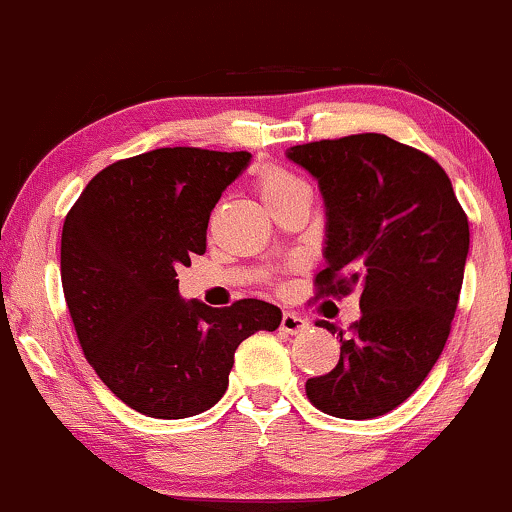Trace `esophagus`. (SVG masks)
<instances>
[{
  "mask_svg": "<svg viewBox=\"0 0 512 512\" xmlns=\"http://www.w3.org/2000/svg\"><path fill=\"white\" fill-rule=\"evenodd\" d=\"M306 328H309V321H306V318H302L299 314H292V311H285V314H282V321H280L282 333L299 335L304 333Z\"/></svg>",
  "mask_w": 512,
  "mask_h": 512,
  "instance_id": "obj_1",
  "label": "esophagus"
}]
</instances>
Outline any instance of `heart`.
Here are the masks:
<instances>
[{"label":"heart","instance_id":"b5f03b06","mask_svg":"<svg viewBox=\"0 0 512 512\" xmlns=\"http://www.w3.org/2000/svg\"><path fill=\"white\" fill-rule=\"evenodd\" d=\"M299 186H304L302 179L297 177V174L282 170V167H263L261 172H258L256 177V191L258 196H261V201L268 206H273L275 201H280V198L290 196L292 191H297Z\"/></svg>","mask_w":512,"mask_h":512}]
</instances>
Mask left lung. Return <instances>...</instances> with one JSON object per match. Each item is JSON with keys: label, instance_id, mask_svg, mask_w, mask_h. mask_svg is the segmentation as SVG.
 Instances as JSON below:
<instances>
[{"label": "left lung", "instance_id": "obj_1", "mask_svg": "<svg viewBox=\"0 0 512 512\" xmlns=\"http://www.w3.org/2000/svg\"><path fill=\"white\" fill-rule=\"evenodd\" d=\"M326 206V268L318 294L359 287L362 318L335 323L340 362L309 378L306 395L340 419H374L422 386L446 347L470 254V225L434 158L386 134L287 148Z\"/></svg>", "mask_w": 512, "mask_h": 512}]
</instances>
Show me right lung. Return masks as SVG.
I'll return each mask as SVG.
<instances>
[{"label":"right lung","instance_id":"add662e5","mask_svg":"<svg viewBox=\"0 0 512 512\" xmlns=\"http://www.w3.org/2000/svg\"><path fill=\"white\" fill-rule=\"evenodd\" d=\"M251 153L158 148L95 174L62 230V287L83 354L131 410L184 419L225 395L234 352L278 306L184 299L177 268L206 254L210 213Z\"/></svg>","mask_w":512,"mask_h":512}]
</instances>
